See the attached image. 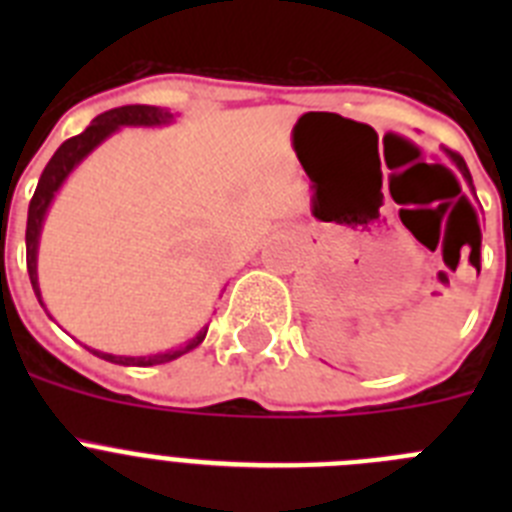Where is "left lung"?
I'll return each instance as SVG.
<instances>
[{
    "label": "left lung",
    "mask_w": 512,
    "mask_h": 512,
    "mask_svg": "<svg viewBox=\"0 0 512 512\" xmlns=\"http://www.w3.org/2000/svg\"><path fill=\"white\" fill-rule=\"evenodd\" d=\"M446 156H449V158H451V161H454V166H456V169H459V174H461V176H464V182H467V184H469V189H472V192H474V184H472V174H469L467 164H464V158H461V156H456V153H446Z\"/></svg>",
    "instance_id": "obj_1"
}]
</instances>
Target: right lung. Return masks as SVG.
Here are the masks:
<instances>
[{
	"mask_svg": "<svg viewBox=\"0 0 512 512\" xmlns=\"http://www.w3.org/2000/svg\"><path fill=\"white\" fill-rule=\"evenodd\" d=\"M176 122L174 112L166 110V107H153V104H125V107H117V110L104 112V115L94 117L92 125H89L84 133L74 135L53 153V158L48 161V166L40 174L38 189H35L33 200H30V210H27V230H25V246H27V274H30V284H33V292L38 297L40 307L48 312L43 302V292H40L38 282V248H40V233H43L45 215L51 210L56 194L61 192V187L66 184L71 174L81 166V161H87L104 140H110L112 135L120 133L122 128H166ZM48 318H53L48 312ZM207 328L210 323L202 325L197 330V336L189 338L187 343L174 348H166V351H158V354L148 356H120V354H107V351H97V348H89L92 354H97L99 359L112 361V364L120 366H156L166 364V361H174L179 356L189 354L192 348L200 346L207 336Z\"/></svg>",
	"mask_w": 512,
	"mask_h": 512,
	"instance_id": "add662e5",
	"label": "right lung"
}]
</instances>
